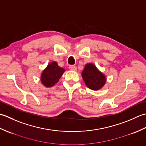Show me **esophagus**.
<instances>
[{
	"instance_id": "esophagus-1",
	"label": "esophagus",
	"mask_w": 146,
	"mask_h": 146,
	"mask_svg": "<svg viewBox=\"0 0 146 146\" xmlns=\"http://www.w3.org/2000/svg\"><path fill=\"white\" fill-rule=\"evenodd\" d=\"M69 69L70 70H72V71H76L77 68L75 66H73V65H71V66H69Z\"/></svg>"
}]
</instances>
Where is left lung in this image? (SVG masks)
Here are the masks:
<instances>
[{
  "mask_svg": "<svg viewBox=\"0 0 146 146\" xmlns=\"http://www.w3.org/2000/svg\"><path fill=\"white\" fill-rule=\"evenodd\" d=\"M82 75L86 86L93 90L100 89L106 82L105 76L91 63L86 64Z\"/></svg>",
  "mask_w": 146,
  "mask_h": 146,
  "instance_id": "obj_1",
  "label": "left lung"
}]
</instances>
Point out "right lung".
<instances>
[{
  "label": "right lung",
  "mask_w": 146,
  "mask_h": 146,
  "mask_svg": "<svg viewBox=\"0 0 146 146\" xmlns=\"http://www.w3.org/2000/svg\"><path fill=\"white\" fill-rule=\"evenodd\" d=\"M63 68L60 67L56 62H52L42 71L41 82L46 87H50L57 83L64 72Z\"/></svg>",
  "instance_id": "obj_1"
}]
</instances>
